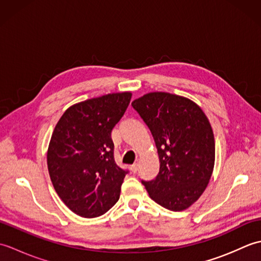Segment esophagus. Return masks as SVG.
<instances>
[{"mask_svg":"<svg viewBox=\"0 0 261 261\" xmlns=\"http://www.w3.org/2000/svg\"><path fill=\"white\" fill-rule=\"evenodd\" d=\"M130 169H131V171H132V173H137V171H138V169H139V164H134V165H131V167H130Z\"/></svg>","mask_w":261,"mask_h":261,"instance_id":"1","label":"esophagus"}]
</instances>
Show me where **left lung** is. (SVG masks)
I'll return each instance as SVG.
<instances>
[{
	"label": "left lung",
	"instance_id": "1",
	"mask_svg": "<svg viewBox=\"0 0 261 261\" xmlns=\"http://www.w3.org/2000/svg\"><path fill=\"white\" fill-rule=\"evenodd\" d=\"M132 107L150 129L160 168L156 179L142 181L154 202L170 211L195 203L213 173L215 142L207 116L190 98L151 92Z\"/></svg>",
	"mask_w": 261,
	"mask_h": 261
}]
</instances>
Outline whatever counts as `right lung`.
I'll return each instance as SVG.
<instances>
[{
    "mask_svg": "<svg viewBox=\"0 0 261 261\" xmlns=\"http://www.w3.org/2000/svg\"><path fill=\"white\" fill-rule=\"evenodd\" d=\"M132 94L112 93L65 111L49 142L47 165L55 191L70 211L96 218L119 201L126 170L114 162L111 132Z\"/></svg>",
    "mask_w": 261,
    "mask_h": 261,
    "instance_id": "right-lung-1",
    "label": "right lung"
}]
</instances>
